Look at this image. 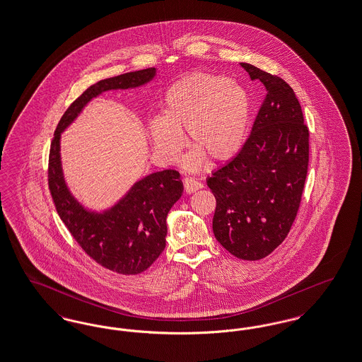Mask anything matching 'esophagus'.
I'll use <instances>...</instances> for the list:
<instances>
[{
	"mask_svg": "<svg viewBox=\"0 0 362 362\" xmlns=\"http://www.w3.org/2000/svg\"><path fill=\"white\" fill-rule=\"evenodd\" d=\"M183 185H185V189H186L187 194H192V192H195L197 189L203 187L202 185H201L198 180H195V179H192V177H186V179L183 180Z\"/></svg>",
	"mask_w": 362,
	"mask_h": 362,
	"instance_id": "obj_1",
	"label": "esophagus"
}]
</instances>
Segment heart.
I'll return each mask as SVG.
<instances>
[{
    "label": "heart",
    "mask_w": 362,
    "mask_h": 362,
    "mask_svg": "<svg viewBox=\"0 0 362 362\" xmlns=\"http://www.w3.org/2000/svg\"><path fill=\"white\" fill-rule=\"evenodd\" d=\"M163 115L151 117L146 132L159 159L171 163L183 148V134L194 149L185 159L198 170L203 155L219 163L232 159L245 140L250 98L240 82L222 75H186L167 88Z\"/></svg>",
    "instance_id": "obj_1"
}]
</instances>
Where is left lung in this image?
I'll return each instance as SVG.
<instances>
[{
  "label": "left lung",
  "mask_w": 362,
  "mask_h": 362,
  "mask_svg": "<svg viewBox=\"0 0 362 362\" xmlns=\"http://www.w3.org/2000/svg\"><path fill=\"white\" fill-rule=\"evenodd\" d=\"M267 98L249 139L228 164L207 177L217 199L213 232L243 260H260L287 237L308 167V129L293 90L275 75L241 63Z\"/></svg>",
  "instance_id": "obj_1"
}]
</instances>
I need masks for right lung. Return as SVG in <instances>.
<instances>
[{"mask_svg":"<svg viewBox=\"0 0 362 362\" xmlns=\"http://www.w3.org/2000/svg\"><path fill=\"white\" fill-rule=\"evenodd\" d=\"M155 67L122 74L88 87L59 121L49 151L48 185L59 217L87 255L102 267L122 275L149 268L165 247L167 216L183 195L180 174L164 170L145 175L110 207L90 209L69 187L60 153L62 133L93 100L110 90L145 86L155 79Z\"/></svg>","mask_w":362,"mask_h":362,"instance_id":"right-lung-1","label":"right lung"}]
</instances>
